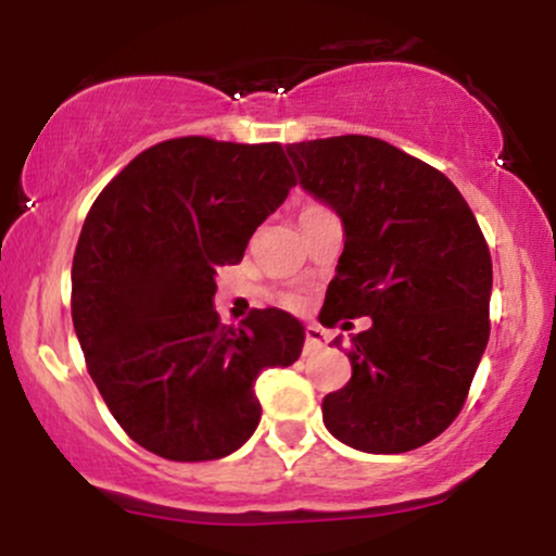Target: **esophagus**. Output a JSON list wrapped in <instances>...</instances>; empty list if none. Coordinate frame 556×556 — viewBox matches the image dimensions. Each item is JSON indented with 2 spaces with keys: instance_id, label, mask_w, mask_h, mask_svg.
<instances>
[{
  "instance_id": "obj_1",
  "label": "esophagus",
  "mask_w": 556,
  "mask_h": 556,
  "mask_svg": "<svg viewBox=\"0 0 556 556\" xmlns=\"http://www.w3.org/2000/svg\"><path fill=\"white\" fill-rule=\"evenodd\" d=\"M324 340H327L324 329L316 327V324H308V327H305V348H303V353L305 355H316L318 350H324V344H327Z\"/></svg>"
}]
</instances>
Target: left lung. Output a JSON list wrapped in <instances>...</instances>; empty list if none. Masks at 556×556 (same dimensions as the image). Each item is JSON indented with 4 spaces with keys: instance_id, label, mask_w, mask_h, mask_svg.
Listing matches in <instances>:
<instances>
[{
    "instance_id": "1",
    "label": "left lung",
    "mask_w": 556,
    "mask_h": 556,
    "mask_svg": "<svg viewBox=\"0 0 556 556\" xmlns=\"http://www.w3.org/2000/svg\"><path fill=\"white\" fill-rule=\"evenodd\" d=\"M287 154L300 185L344 225L321 321L350 329L348 318L371 316L350 340L353 376L324 397V426L374 455L429 444L463 410L489 342L481 227L442 172L387 140L318 138Z\"/></svg>"
}]
</instances>
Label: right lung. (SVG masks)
<instances>
[{
    "mask_svg": "<svg viewBox=\"0 0 556 556\" xmlns=\"http://www.w3.org/2000/svg\"><path fill=\"white\" fill-rule=\"evenodd\" d=\"M298 185L279 143L172 138L101 190L73 258V324L88 374L132 442L164 460L227 457L261 420L256 379L292 366L305 331L279 308L232 329L216 266Z\"/></svg>",
    "mask_w": 556,
    "mask_h": 556,
    "instance_id": "1",
    "label": "right lung"
}]
</instances>
